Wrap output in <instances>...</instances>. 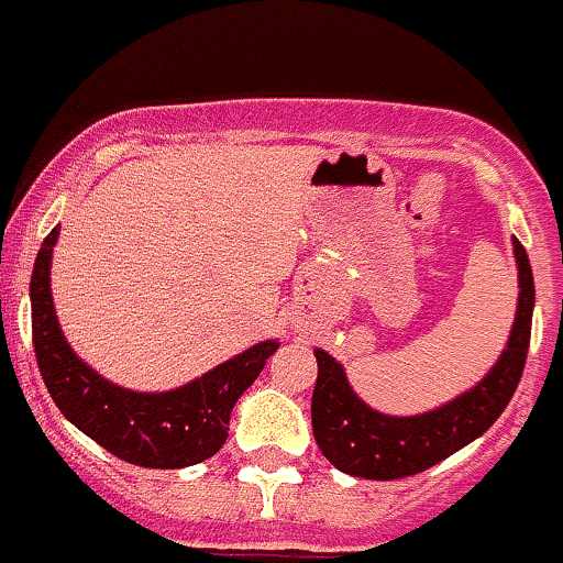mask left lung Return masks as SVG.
<instances>
[{
  "label": "left lung",
  "mask_w": 563,
  "mask_h": 563,
  "mask_svg": "<svg viewBox=\"0 0 563 563\" xmlns=\"http://www.w3.org/2000/svg\"><path fill=\"white\" fill-rule=\"evenodd\" d=\"M515 258L520 296H517V317L509 345L474 389H467L444 407L409 418L384 416L360 401L345 380L343 366L331 354L322 349L313 352L319 366L313 398H310L313 439L322 456L336 471L363 479H401V476L421 474L479 439L500 418L520 384L529 336H532V267L517 238Z\"/></svg>",
  "instance_id": "obj_1"
}]
</instances>
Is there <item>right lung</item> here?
<instances>
[{"label":"right lung","mask_w":563,"mask_h":563,"mask_svg":"<svg viewBox=\"0 0 563 563\" xmlns=\"http://www.w3.org/2000/svg\"><path fill=\"white\" fill-rule=\"evenodd\" d=\"M60 227L40 246L31 273V334L40 375L63 416L92 442L139 467H186L209 460L229 435V416L278 349L276 340L246 349L170 393H130L78 360L54 317L52 250Z\"/></svg>","instance_id":"add662e5"}]
</instances>
